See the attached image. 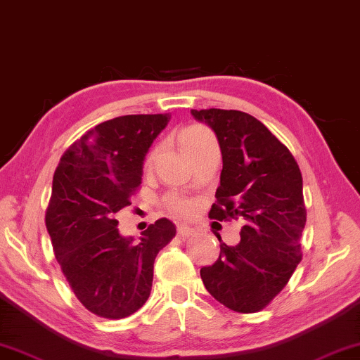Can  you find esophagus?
<instances>
[{"label": "esophagus", "mask_w": 360, "mask_h": 360, "mask_svg": "<svg viewBox=\"0 0 360 360\" xmlns=\"http://www.w3.org/2000/svg\"><path fill=\"white\" fill-rule=\"evenodd\" d=\"M176 232H179V236L181 237H190L195 233V229L190 227L188 224H179V226H176Z\"/></svg>", "instance_id": "1"}]
</instances>
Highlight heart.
I'll return each mask as SVG.
<instances>
[{"instance_id":"1","label":"heart","mask_w":360,"mask_h":360,"mask_svg":"<svg viewBox=\"0 0 360 360\" xmlns=\"http://www.w3.org/2000/svg\"><path fill=\"white\" fill-rule=\"evenodd\" d=\"M207 131L202 127H190L181 131L180 134V143H181V148H186V144H190L191 141H195L202 134H206ZM165 205H167L169 210L175 211V212H190L193 211V202L191 201H186V200H181L179 196H169L167 200H165Z\"/></svg>"}]
</instances>
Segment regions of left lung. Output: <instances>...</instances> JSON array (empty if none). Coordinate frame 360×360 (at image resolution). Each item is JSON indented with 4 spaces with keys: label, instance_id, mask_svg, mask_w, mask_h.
<instances>
[{
    "label": "left lung",
    "instance_id": "left-lung-1",
    "mask_svg": "<svg viewBox=\"0 0 360 360\" xmlns=\"http://www.w3.org/2000/svg\"><path fill=\"white\" fill-rule=\"evenodd\" d=\"M216 133L222 154L221 185L211 219L245 221L240 242L200 269L202 284L217 302L255 314L278 295L300 263L307 211L302 174L290 150L264 124L238 110H191Z\"/></svg>",
    "mask_w": 360,
    "mask_h": 360
}]
</instances>
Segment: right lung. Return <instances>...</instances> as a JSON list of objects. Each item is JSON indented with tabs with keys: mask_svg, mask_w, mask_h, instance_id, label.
<instances>
[{
	"mask_svg": "<svg viewBox=\"0 0 360 360\" xmlns=\"http://www.w3.org/2000/svg\"><path fill=\"white\" fill-rule=\"evenodd\" d=\"M169 120L170 113L107 120L71 144L55 170L46 231L72 292L102 319L141 309L154 259L175 237V224L162 217L134 242L120 233L115 219L131 205L146 154Z\"/></svg>",
	"mask_w": 360,
	"mask_h": 360,
	"instance_id": "1",
	"label": "right lung"
}]
</instances>
